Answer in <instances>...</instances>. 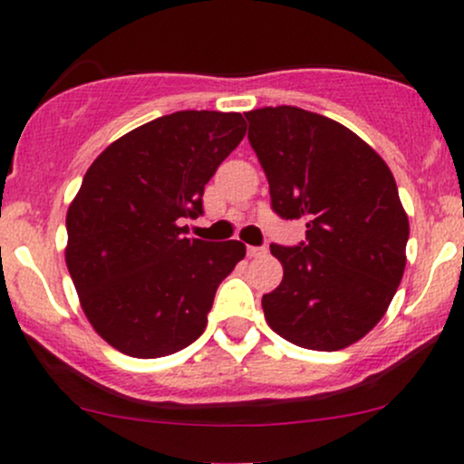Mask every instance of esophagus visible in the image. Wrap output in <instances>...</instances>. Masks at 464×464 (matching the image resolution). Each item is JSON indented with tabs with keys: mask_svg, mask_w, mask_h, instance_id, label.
<instances>
[{
	"mask_svg": "<svg viewBox=\"0 0 464 464\" xmlns=\"http://www.w3.org/2000/svg\"><path fill=\"white\" fill-rule=\"evenodd\" d=\"M246 253H248V257H264L268 250H266V246H248Z\"/></svg>",
	"mask_w": 464,
	"mask_h": 464,
	"instance_id": "34e87169",
	"label": "esophagus"
}]
</instances>
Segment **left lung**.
I'll list each match as a JSON object with an SVG mask.
<instances>
[{
    "label": "left lung",
    "mask_w": 464,
    "mask_h": 464,
    "mask_svg": "<svg viewBox=\"0 0 464 464\" xmlns=\"http://www.w3.org/2000/svg\"><path fill=\"white\" fill-rule=\"evenodd\" d=\"M244 115L275 214L307 220L299 246L270 244L284 279L264 295L266 321L296 347H349L382 321L406 268L410 225L391 168L324 115L299 106Z\"/></svg>",
    "instance_id": "obj_1"
}]
</instances>
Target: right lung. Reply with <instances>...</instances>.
<instances>
[{
  "label": "right lung",
  "mask_w": 464,
  "mask_h": 464,
  "mask_svg": "<svg viewBox=\"0 0 464 464\" xmlns=\"http://www.w3.org/2000/svg\"><path fill=\"white\" fill-rule=\"evenodd\" d=\"M244 135L239 113L177 111L126 132L87 169L67 211L65 262L111 347L163 358L205 332L246 246L189 239L180 220L202 214L205 185Z\"/></svg>",
  "instance_id": "right-lung-1"
}]
</instances>
